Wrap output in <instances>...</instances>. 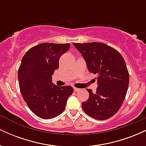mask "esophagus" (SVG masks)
Wrapping results in <instances>:
<instances>
[{
    "instance_id": "obj_1",
    "label": "esophagus",
    "mask_w": 146,
    "mask_h": 146,
    "mask_svg": "<svg viewBox=\"0 0 146 146\" xmlns=\"http://www.w3.org/2000/svg\"><path fill=\"white\" fill-rule=\"evenodd\" d=\"M73 89H74L75 92H78V91H80V88H74Z\"/></svg>"
}]
</instances>
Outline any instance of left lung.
<instances>
[{"label": "left lung", "instance_id": "1", "mask_svg": "<svg viewBox=\"0 0 146 146\" xmlns=\"http://www.w3.org/2000/svg\"><path fill=\"white\" fill-rule=\"evenodd\" d=\"M82 53L90 73L98 74L95 93L86 89L89 98L82 107L88 116L98 120L113 117L123 104L129 84L125 60L116 49L102 42L73 43Z\"/></svg>", "mask_w": 146, "mask_h": 146}]
</instances>
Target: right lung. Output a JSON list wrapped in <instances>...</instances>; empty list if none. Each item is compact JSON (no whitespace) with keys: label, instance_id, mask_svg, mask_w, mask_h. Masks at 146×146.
Listing matches in <instances>:
<instances>
[{"label":"right lung","instance_id":"obj_1","mask_svg":"<svg viewBox=\"0 0 146 146\" xmlns=\"http://www.w3.org/2000/svg\"><path fill=\"white\" fill-rule=\"evenodd\" d=\"M70 48V44L41 43L26 52L18 72L22 96L30 110L42 119L56 117L65 109L70 86H58L52 75L59 68V60Z\"/></svg>","mask_w":146,"mask_h":146}]
</instances>
